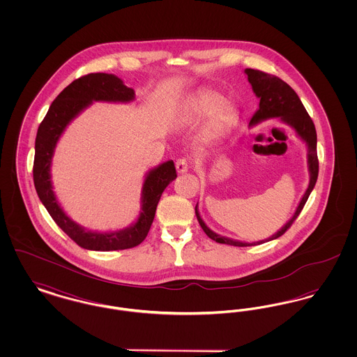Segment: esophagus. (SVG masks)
<instances>
[{"label": "esophagus", "instance_id": "esophagus-1", "mask_svg": "<svg viewBox=\"0 0 357 357\" xmlns=\"http://www.w3.org/2000/svg\"><path fill=\"white\" fill-rule=\"evenodd\" d=\"M175 169H176L178 174H185V172H187V170H188V162H187V159H185V158L178 159V160L175 162Z\"/></svg>", "mask_w": 357, "mask_h": 357}]
</instances>
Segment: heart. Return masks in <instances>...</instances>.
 Returning a JSON list of instances; mask_svg holds the SVG:
<instances>
[{
  "label": "heart",
  "instance_id": "obj_1",
  "mask_svg": "<svg viewBox=\"0 0 357 357\" xmlns=\"http://www.w3.org/2000/svg\"><path fill=\"white\" fill-rule=\"evenodd\" d=\"M237 115V108L229 100H221V95L204 89L198 92L188 104L187 116L190 119L201 120L214 116V124L222 128Z\"/></svg>",
  "mask_w": 357,
  "mask_h": 357
}]
</instances>
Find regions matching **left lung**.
<instances>
[{
	"label": "left lung",
	"mask_w": 357,
	"mask_h": 357,
	"mask_svg": "<svg viewBox=\"0 0 357 357\" xmlns=\"http://www.w3.org/2000/svg\"><path fill=\"white\" fill-rule=\"evenodd\" d=\"M245 75L248 76V82L252 85V89H253L255 96L259 99L258 109L255 111L253 118L250 119L249 127H255L262 121L271 119H278L284 124L289 126L296 132V136L298 139H301V142L305 143L309 183L306 187L305 192L303 194V198L300 199L293 215L289 218L288 222L271 237L261 239V241H255V242L238 241V239L225 237V236L213 231L202 220L199 208H198V204H197L195 214H197V218H198L201 227L207 234V237L211 238L213 241H215L218 243H226V245H233V246H255V245H261V243L273 241L275 238L281 237L291 226L294 220L300 215L312 190L314 188L317 176H319L316 128H314V124L310 119V116L306 112L305 107L303 105L300 98L297 96V93L284 80L272 76V75H268L265 72L246 68Z\"/></svg>",
	"instance_id": "obj_1"
}]
</instances>
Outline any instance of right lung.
Masks as SVG:
<instances>
[{"mask_svg":"<svg viewBox=\"0 0 357 357\" xmlns=\"http://www.w3.org/2000/svg\"><path fill=\"white\" fill-rule=\"evenodd\" d=\"M135 100V91L124 85L112 73H89L64 88L41 121L34 143L33 181L37 195L57 226L86 250L111 252L137 246L147 237L153 225L158 202L176 178L172 160L147 171L140 192V210L135 221L112 231L89 230L73 221L59 202L52 183V159L60 137L69 124L93 102L128 104Z\"/></svg>","mask_w":357,"mask_h":357,"instance_id":"1","label":"right lung"}]
</instances>
